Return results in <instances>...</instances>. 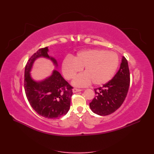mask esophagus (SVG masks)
<instances>
[{"label": "esophagus", "mask_w": 154, "mask_h": 154, "mask_svg": "<svg viewBox=\"0 0 154 154\" xmlns=\"http://www.w3.org/2000/svg\"><path fill=\"white\" fill-rule=\"evenodd\" d=\"M82 91V89H78V88H72V92H80Z\"/></svg>", "instance_id": "obj_1"}]
</instances>
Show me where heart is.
I'll return each instance as SVG.
<instances>
[{"mask_svg": "<svg viewBox=\"0 0 154 154\" xmlns=\"http://www.w3.org/2000/svg\"><path fill=\"white\" fill-rule=\"evenodd\" d=\"M119 66L117 54L101 49H88L78 53L74 58L67 57L63 60V76L71 80L83 68L85 72L79 74L72 83L76 87H85L91 82L94 85H101L113 78Z\"/></svg>", "mask_w": 154, "mask_h": 154, "instance_id": "obj_1", "label": "heart"}]
</instances>
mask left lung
<instances>
[{
    "label": "left lung",
    "instance_id": "1",
    "mask_svg": "<svg viewBox=\"0 0 154 154\" xmlns=\"http://www.w3.org/2000/svg\"><path fill=\"white\" fill-rule=\"evenodd\" d=\"M130 85L128 62L122 57L120 68L114 78L103 87L95 88L96 97L89 103L93 112L107 116L118 109L127 95Z\"/></svg>",
    "mask_w": 154,
    "mask_h": 154
}]
</instances>
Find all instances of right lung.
Listing matches in <instances>:
<instances>
[{"label":"right lung","instance_id":"1","mask_svg":"<svg viewBox=\"0 0 154 154\" xmlns=\"http://www.w3.org/2000/svg\"><path fill=\"white\" fill-rule=\"evenodd\" d=\"M48 47L42 48L32 55L25 68L24 88L29 104L40 116L54 119L66 115L70 109L72 87L57 70L42 80H35L31 71L35 60L44 58L51 60L57 69V60L49 55Z\"/></svg>","mask_w":154,"mask_h":154}]
</instances>
